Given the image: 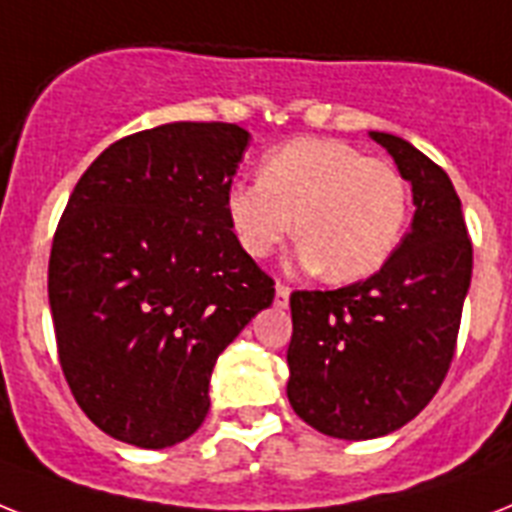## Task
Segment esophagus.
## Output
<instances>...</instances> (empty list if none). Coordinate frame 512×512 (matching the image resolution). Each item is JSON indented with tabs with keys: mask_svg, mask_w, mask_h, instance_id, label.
<instances>
[{
	"mask_svg": "<svg viewBox=\"0 0 512 512\" xmlns=\"http://www.w3.org/2000/svg\"><path fill=\"white\" fill-rule=\"evenodd\" d=\"M289 294H292V289L286 284H278L276 286V305L278 307H286L289 305Z\"/></svg>",
	"mask_w": 512,
	"mask_h": 512,
	"instance_id": "obj_1",
	"label": "esophagus"
}]
</instances>
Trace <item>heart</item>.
Returning a JSON list of instances; mask_svg holds the SVG:
<instances>
[{
	"label": "heart",
	"instance_id": "b5f03b06",
	"mask_svg": "<svg viewBox=\"0 0 512 512\" xmlns=\"http://www.w3.org/2000/svg\"><path fill=\"white\" fill-rule=\"evenodd\" d=\"M410 191L389 160L342 139L302 136L270 149L260 181L226 194L228 226L249 257L263 260L297 228L299 268L352 284L384 268L400 247Z\"/></svg>",
	"mask_w": 512,
	"mask_h": 512
}]
</instances>
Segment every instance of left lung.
Wrapping results in <instances>:
<instances>
[{"label":"left lung","mask_w":512,"mask_h":512,"mask_svg":"<svg viewBox=\"0 0 512 512\" xmlns=\"http://www.w3.org/2000/svg\"><path fill=\"white\" fill-rule=\"evenodd\" d=\"M413 186V226L384 268L334 292H294L286 394L336 439H376L429 405L450 371L473 247L450 176L400 136L371 131Z\"/></svg>","instance_id":"1"}]
</instances>
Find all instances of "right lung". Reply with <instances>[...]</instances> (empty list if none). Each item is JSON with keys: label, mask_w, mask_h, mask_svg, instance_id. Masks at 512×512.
<instances>
[{"label": "right lung", "mask_w": 512, "mask_h": 512, "mask_svg": "<svg viewBox=\"0 0 512 512\" xmlns=\"http://www.w3.org/2000/svg\"><path fill=\"white\" fill-rule=\"evenodd\" d=\"M247 144L234 123L126 136L78 178L57 223L49 307L62 373L118 442L189 439L210 410L218 355L273 302V278L226 215Z\"/></svg>", "instance_id": "right-lung-1"}]
</instances>
